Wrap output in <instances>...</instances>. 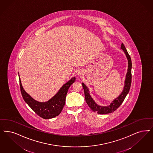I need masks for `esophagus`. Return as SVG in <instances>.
<instances>
[{
  "label": "esophagus",
  "mask_w": 153,
  "mask_h": 153,
  "mask_svg": "<svg viewBox=\"0 0 153 153\" xmlns=\"http://www.w3.org/2000/svg\"><path fill=\"white\" fill-rule=\"evenodd\" d=\"M77 74H78L79 76H81V75L82 74V72H81V71H79L78 73H77Z\"/></svg>",
  "instance_id": "34e87169"
}]
</instances>
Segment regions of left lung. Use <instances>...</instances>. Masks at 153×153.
Instances as JSON below:
<instances>
[{"label":"left lung","mask_w":153,"mask_h":153,"mask_svg":"<svg viewBox=\"0 0 153 153\" xmlns=\"http://www.w3.org/2000/svg\"><path fill=\"white\" fill-rule=\"evenodd\" d=\"M121 49L123 50L124 52L126 55V58L128 60V72L126 75V79L125 81V86L124 88V90L120 95H119L117 98H116L108 106H100L96 104L95 102L93 100L89 94V91L86 86L82 83V87L84 90L85 98L86 102L87 103L88 105L89 106L90 108L91 109L92 111H94L98 114H107L111 113L114 111H115L117 108L120 107L121 103L126 98V95L129 93V91L131 88V82H132V73H131V69H132V61L131 58L129 53L126 50V48L124 45L123 43L121 44Z\"/></svg>","instance_id":"obj_1"}]
</instances>
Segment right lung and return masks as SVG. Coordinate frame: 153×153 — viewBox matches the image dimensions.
<instances>
[{"label": "right lung", "mask_w": 153, "mask_h": 153, "mask_svg": "<svg viewBox=\"0 0 153 153\" xmlns=\"http://www.w3.org/2000/svg\"><path fill=\"white\" fill-rule=\"evenodd\" d=\"M76 78L74 77L61 88L58 93L46 102H39L33 99L24 90L20 79V86L21 94L29 107L38 116L45 119H48L59 115L63 108L65 103V98L69 88L74 83Z\"/></svg>", "instance_id": "1"}]
</instances>
